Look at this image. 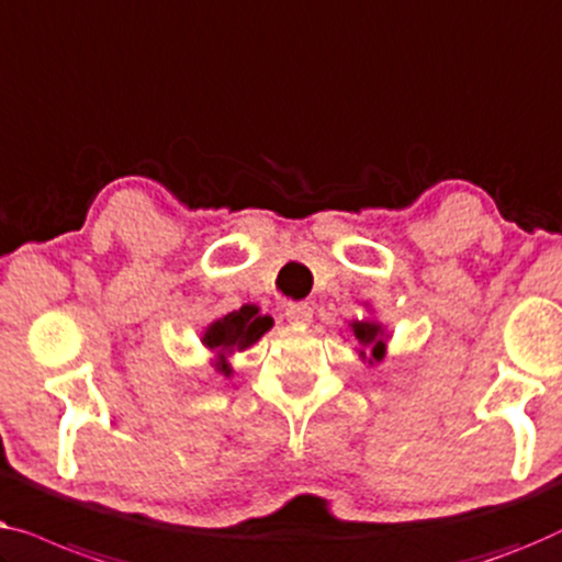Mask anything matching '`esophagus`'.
I'll return each mask as SVG.
<instances>
[{"label":"esophagus","instance_id":"1","mask_svg":"<svg viewBox=\"0 0 562 562\" xmlns=\"http://www.w3.org/2000/svg\"><path fill=\"white\" fill-rule=\"evenodd\" d=\"M284 318L295 323V326H307V323L313 321V307L307 303H288V307H284Z\"/></svg>","mask_w":562,"mask_h":562}]
</instances>
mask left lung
<instances>
[{
    "mask_svg": "<svg viewBox=\"0 0 562 562\" xmlns=\"http://www.w3.org/2000/svg\"><path fill=\"white\" fill-rule=\"evenodd\" d=\"M353 338L359 341V359L363 363H369V367H374V363L382 361L386 357V328L382 323L374 321V318H367V321H351L349 323Z\"/></svg>",
    "mask_w": 562,
    "mask_h": 562,
    "instance_id": "left-lung-1",
    "label": "left lung"
}]
</instances>
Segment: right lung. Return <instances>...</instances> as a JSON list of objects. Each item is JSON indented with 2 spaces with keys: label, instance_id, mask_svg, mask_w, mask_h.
Segmentation results:
<instances>
[{
  "label": "right lung",
  "instance_id": "right-lung-1",
  "mask_svg": "<svg viewBox=\"0 0 562 562\" xmlns=\"http://www.w3.org/2000/svg\"><path fill=\"white\" fill-rule=\"evenodd\" d=\"M272 328L270 315L259 313L257 305H241L239 311L221 315L205 326L201 334V344L211 351V367L218 374L232 376V357L255 346L267 330Z\"/></svg>",
  "mask_w": 562,
  "mask_h": 562
}]
</instances>
